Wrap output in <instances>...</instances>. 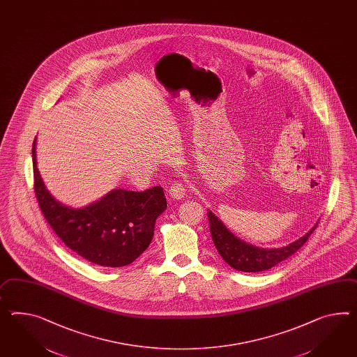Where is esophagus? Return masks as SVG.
<instances>
[{
	"label": "esophagus",
	"instance_id": "esophagus-1",
	"mask_svg": "<svg viewBox=\"0 0 357 357\" xmlns=\"http://www.w3.org/2000/svg\"><path fill=\"white\" fill-rule=\"evenodd\" d=\"M186 185L183 183H174L171 189H169V195L174 199H183L186 195Z\"/></svg>",
	"mask_w": 357,
	"mask_h": 357
}]
</instances>
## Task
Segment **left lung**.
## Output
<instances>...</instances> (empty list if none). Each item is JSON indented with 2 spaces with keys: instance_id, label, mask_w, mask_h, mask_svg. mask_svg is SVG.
<instances>
[{
  "instance_id": "8db88e82",
  "label": "left lung",
  "mask_w": 357,
  "mask_h": 357,
  "mask_svg": "<svg viewBox=\"0 0 357 357\" xmlns=\"http://www.w3.org/2000/svg\"><path fill=\"white\" fill-rule=\"evenodd\" d=\"M208 220L212 241L220 255L231 268L242 272H263L284 261L287 257L294 255L308 241L313 230L316 229V227H313L304 237L299 238L289 246L282 248H259L233 236L211 211H208Z\"/></svg>"
}]
</instances>
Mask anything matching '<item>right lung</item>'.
<instances>
[{
  "label": "right lung",
  "instance_id": "1",
  "mask_svg": "<svg viewBox=\"0 0 357 357\" xmlns=\"http://www.w3.org/2000/svg\"><path fill=\"white\" fill-rule=\"evenodd\" d=\"M32 146L33 188L40 210L55 234L82 259L101 266H126L150 245L158 216L167 208L162 186L144 192L116 189L84 208L67 207L46 190Z\"/></svg>",
  "mask_w": 357,
  "mask_h": 357
}]
</instances>
